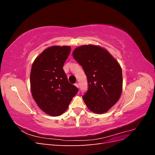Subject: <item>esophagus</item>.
I'll return each mask as SVG.
<instances>
[{
    "instance_id": "esophagus-1",
    "label": "esophagus",
    "mask_w": 155,
    "mask_h": 155,
    "mask_svg": "<svg viewBox=\"0 0 155 155\" xmlns=\"http://www.w3.org/2000/svg\"><path fill=\"white\" fill-rule=\"evenodd\" d=\"M75 85H76V87H77L78 88L79 87V85H78V83H76V84H75Z\"/></svg>"
}]
</instances>
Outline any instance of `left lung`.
<instances>
[{
    "mask_svg": "<svg viewBox=\"0 0 155 155\" xmlns=\"http://www.w3.org/2000/svg\"><path fill=\"white\" fill-rule=\"evenodd\" d=\"M72 55L87 77L88 91L83 100L92 112L105 113L119 100L122 92L120 64L107 50L97 45L79 46Z\"/></svg>",
    "mask_w": 155,
    "mask_h": 155,
    "instance_id": "8db88e82",
    "label": "left lung"
}]
</instances>
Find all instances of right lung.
<instances>
[{"label": "right lung", "instance_id": "1", "mask_svg": "<svg viewBox=\"0 0 155 155\" xmlns=\"http://www.w3.org/2000/svg\"><path fill=\"white\" fill-rule=\"evenodd\" d=\"M68 46H53L45 49L32 64L30 87L34 100L46 114L64 113L78 88L70 84L63 69L70 54Z\"/></svg>", "mask_w": 155, "mask_h": 155}]
</instances>
